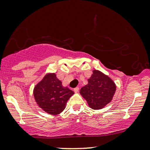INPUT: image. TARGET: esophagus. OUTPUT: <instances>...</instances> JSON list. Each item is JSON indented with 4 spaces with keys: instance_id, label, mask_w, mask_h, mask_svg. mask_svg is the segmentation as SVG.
<instances>
[{
    "instance_id": "esophagus-1",
    "label": "esophagus",
    "mask_w": 150,
    "mask_h": 150,
    "mask_svg": "<svg viewBox=\"0 0 150 150\" xmlns=\"http://www.w3.org/2000/svg\"><path fill=\"white\" fill-rule=\"evenodd\" d=\"M79 91V87H76V88H74V91L75 93H78Z\"/></svg>"
}]
</instances>
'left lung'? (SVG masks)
<instances>
[{
	"mask_svg": "<svg viewBox=\"0 0 150 150\" xmlns=\"http://www.w3.org/2000/svg\"><path fill=\"white\" fill-rule=\"evenodd\" d=\"M115 82L105 74L93 69L88 84L80 90V93L92 109L103 108L112 101L116 91Z\"/></svg>",
	"mask_w": 150,
	"mask_h": 150,
	"instance_id": "left-lung-1",
	"label": "left lung"
}]
</instances>
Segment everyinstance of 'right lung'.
<instances>
[{
    "label": "right lung",
    "mask_w": 150,
    "mask_h": 150,
    "mask_svg": "<svg viewBox=\"0 0 150 150\" xmlns=\"http://www.w3.org/2000/svg\"><path fill=\"white\" fill-rule=\"evenodd\" d=\"M74 92L57 79L55 73H47L35 86L33 96L37 104L47 113L56 115L65 108L67 100Z\"/></svg>",
    "instance_id": "1"
}]
</instances>
